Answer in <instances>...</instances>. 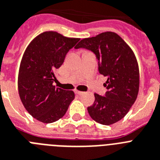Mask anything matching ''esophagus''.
I'll return each instance as SVG.
<instances>
[{"mask_svg": "<svg viewBox=\"0 0 160 160\" xmlns=\"http://www.w3.org/2000/svg\"><path fill=\"white\" fill-rule=\"evenodd\" d=\"M75 93L78 95H79V96H81V95L84 94V92H80V91H75Z\"/></svg>", "mask_w": 160, "mask_h": 160, "instance_id": "esophagus-1", "label": "esophagus"}]
</instances>
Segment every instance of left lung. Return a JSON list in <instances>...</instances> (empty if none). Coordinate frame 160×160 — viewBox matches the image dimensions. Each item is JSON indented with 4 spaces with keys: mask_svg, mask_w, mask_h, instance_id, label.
<instances>
[{
    "mask_svg": "<svg viewBox=\"0 0 160 160\" xmlns=\"http://www.w3.org/2000/svg\"><path fill=\"white\" fill-rule=\"evenodd\" d=\"M76 48L93 52L99 72L108 78L105 96L95 94L94 104L88 108L91 118L103 125L118 122L134 104L139 91V68L133 51L112 32L82 39Z\"/></svg>",
    "mask_w": 160,
    "mask_h": 160,
    "instance_id": "left-lung-1",
    "label": "left lung"
}]
</instances>
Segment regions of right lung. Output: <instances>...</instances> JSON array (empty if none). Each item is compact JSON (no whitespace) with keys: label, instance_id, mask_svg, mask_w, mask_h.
<instances>
[{"label":"right lung","instance_id":"obj_1","mask_svg":"<svg viewBox=\"0 0 160 160\" xmlns=\"http://www.w3.org/2000/svg\"><path fill=\"white\" fill-rule=\"evenodd\" d=\"M79 38L45 32L28 45L21 60L18 88L21 101L33 118L51 123L65 114L74 92L56 88L55 71L64 63L66 54Z\"/></svg>","mask_w":160,"mask_h":160}]
</instances>
